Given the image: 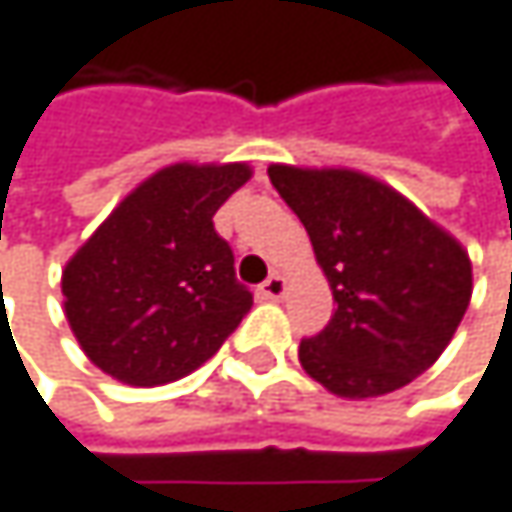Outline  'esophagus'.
<instances>
[{"label":"esophagus","instance_id":"esophagus-1","mask_svg":"<svg viewBox=\"0 0 512 512\" xmlns=\"http://www.w3.org/2000/svg\"><path fill=\"white\" fill-rule=\"evenodd\" d=\"M258 291H261V297H264V300H282V297H285V291H288V282H285L279 273H273V276H270Z\"/></svg>","mask_w":512,"mask_h":512}]
</instances>
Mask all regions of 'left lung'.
Here are the masks:
<instances>
[{
	"label": "left lung",
	"instance_id": "1",
	"mask_svg": "<svg viewBox=\"0 0 512 512\" xmlns=\"http://www.w3.org/2000/svg\"><path fill=\"white\" fill-rule=\"evenodd\" d=\"M300 215L336 312L300 366L342 399L393 393L450 345L471 303V258L393 185L351 167H267Z\"/></svg>",
	"mask_w": 512,
	"mask_h": 512
}]
</instances>
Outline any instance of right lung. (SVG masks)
I'll list each match as a JSON object with an SVG mask.
<instances>
[{
	"label": "right lung",
	"instance_id": "obj_1",
	"mask_svg": "<svg viewBox=\"0 0 512 512\" xmlns=\"http://www.w3.org/2000/svg\"><path fill=\"white\" fill-rule=\"evenodd\" d=\"M251 179L245 161H176L95 227L62 270V306L83 354L128 387H161L200 369L251 309L218 206Z\"/></svg>",
	"mask_w": 512,
	"mask_h": 512
}]
</instances>
